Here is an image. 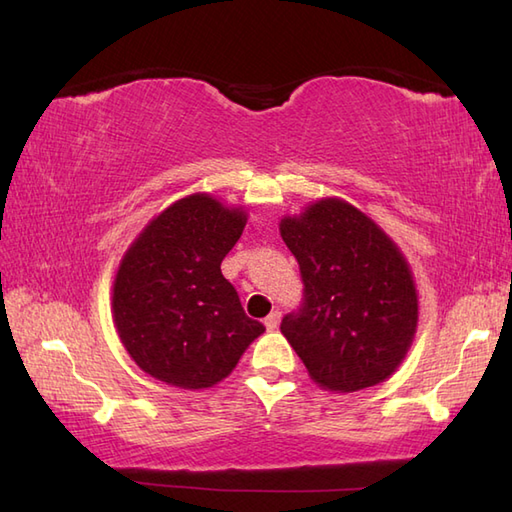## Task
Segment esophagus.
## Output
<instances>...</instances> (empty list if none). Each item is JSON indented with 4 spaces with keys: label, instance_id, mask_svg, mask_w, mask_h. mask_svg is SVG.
<instances>
[{
    "label": "esophagus",
    "instance_id": "obj_1",
    "mask_svg": "<svg viewBox=\"0 0 512 512\" xmlns=\"http://www.w3.org/2000/svg\"><path fill=\"white\" fill-rule=\"evenodd\" d=\"M279 323H281V312H270L268 316H266V320H264V325H266V329H277L279 327Z\"/></svg>",
    "mask_w": 512,
    "mask_h": 512
}]
</instances>
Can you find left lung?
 Returning a JSON list of instances; mask_svg holds the SVG:
<instances>
[{"instance_id":"obj_1","label":"left lung","mask_w":512,"mask_h":512,"mask_svg":"<svg viewBox=\"0 0 512 512\" xmlns=\"http://www.w3.org/2000/svg\"><path fill=\"white\" fill-rule=\"evenodd\" d=\"M279 231L305 285L281 334L307 373L334 392L384 382L406 358L419 320L417 288L397 244L340 198L285 216Z\"/></svg>"}]
</instances>
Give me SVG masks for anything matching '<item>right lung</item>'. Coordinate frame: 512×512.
Masks as SVG:
<instances>
[{"instance_id": "1", "label": "right lung", "mask_w": 512, "mask_h": 512, "mask_svg": "<svg viewBox=\"0 0 512 512\" xmlns=\"http://www.w3.org/2000/svg\"><path fill=\"white\" fill-rule=\"evenodd\" d=\"M244 227L242 207L192 194L130 244L113 283V320L141 371L178 388H211L264 334L220 270Z\"/></svg>"}]
</instances>
